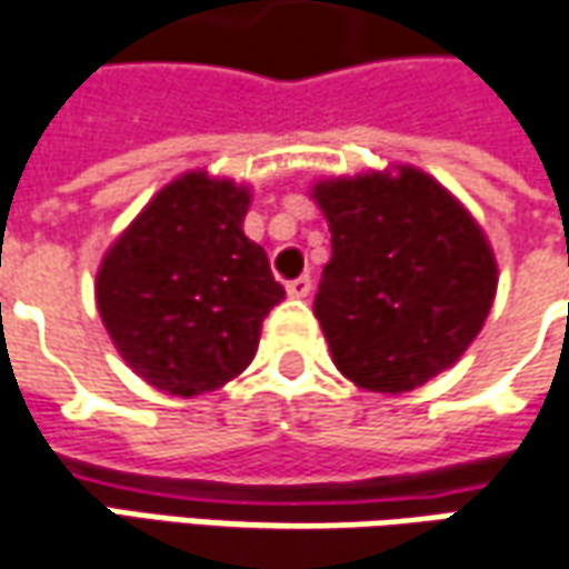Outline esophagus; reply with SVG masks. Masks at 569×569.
Listing matches in <instances>:
<instances>
[{"instance_id": "34e87169", "label": "esophagus", "mask_w": 569, "mask_h": 569, "mask_svg": "<svg viewBox=\"0 0 569 569\" xmlns=\"http://www.w3.org/2000/svg\"><path fill=\"white\" fill-rule=\"evenodd\" d=\"M286 292H289L292 299H306V296L311 292V277H309V273H302V277L289 280V283H286Z\"/></svg>"}]
</instances>
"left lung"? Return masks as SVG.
Here are the masks:
<instances>
[{
  "instance_id": "8db88e82",
  "label": "left lung",
  "mask_w": 569,
  "mask_h": 569,
  "mask_svg": "<svg viewBox=\"0 0 569 569\" xmlns=\"http://www.w3.org/2000/svg\"><path fill=\"white\" fill-rule=\"evenodd\" d=\"M331 229L315 318L359 388L413 391L468 350L497 296L481 226L430 174L398 164L311 187Z\"/></svg>"
}]
</instances>
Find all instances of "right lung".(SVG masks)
<instances>
[{"mask_svg":"<svg viewBox=\"0 0 569 569\" xmlns=\"http://www.w3.org/2000/svg\"><path fill=\"white\" fill-rule=\"evenodd\" d=\"M251 190L207 171L164 184L101 260L94 299L117 353L164 395L216 391L248 369L286 289L241 232Z\"/></svg>","mask_w":569,"mask_h":569,"instance_id":"right-lung-1","label":"right lung"}]
</instances>
